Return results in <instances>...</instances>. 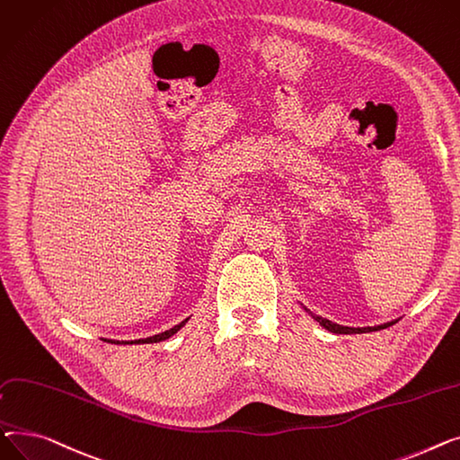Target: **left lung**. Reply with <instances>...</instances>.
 I'll return each instance as SVG.
<instances>
[{"mask_svg": "<svg viewBox=\"0 0 460 460\" xmlns=\"http://www.w3.org/2000/svg\"><path fill=\"white\" fill-rule=\"evenodd\" d=\"M323 327H325L327 331H331V332H334V334H357V332H366V331H381V329H386V327H390V325H394V323H386V325H381V327H373V329H350V327H341V325H336V323H332V321H329V319H323V317H319V315H314Z\"/></svg>", "mask_w": 460, "mask_h": 460, "instance_id": "1", "label": "left lung"}]
</instances>
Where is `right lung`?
Here are the masks:
<instances>
[{
    "label": "right lung",
    "instance_id": "right-lung-1",
    "mask_svg": "<svg viewBox=\"0 0 460 460\" xmlns=\"http://www.w3.org/2000/svg\"><path fill=\"white\" fill-rule=\"evenodd\" d=\"M185 321L187 319H183L181 323H178L176 327H172L171 331H165V332H161V334H155V336H152V338H146V340H135V341H122V343H155V341H164V340H167V338H171L172 334H176L183 325H185ZM111 343H119V341H113V340H110Z\"/></svg>",
    "mask_w": 460,
    "mask_h": 460
}]
</instances>
